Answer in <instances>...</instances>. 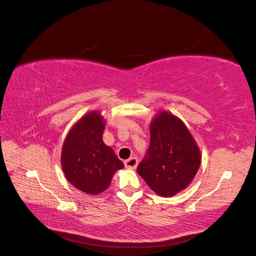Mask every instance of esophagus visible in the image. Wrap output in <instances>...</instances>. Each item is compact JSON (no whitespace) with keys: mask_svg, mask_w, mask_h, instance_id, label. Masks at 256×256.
Wrapping results in <instances>:
<instances>
[{"mask_svg":"<svg viewBox=\"0 0 256 256\" xmlns=\"http://www.w3.org/2000/svg\"><path fill=\"white\" fill-rule=\"evenodd\" d=\"M138 161L136 157H131L125 161V166L127 168H136L138 166Z\"/></svg>","mask_w":256,"mask_h":256,"instance_id":"esophagus-1","label":"esophagus"}]
</instances>
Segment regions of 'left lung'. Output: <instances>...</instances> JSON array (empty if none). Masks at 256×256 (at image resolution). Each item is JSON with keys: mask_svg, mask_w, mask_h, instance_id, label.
<instances>
[{"mask_svg": "<svg viewBox=\"0 0 256 256\" xmlns=\"http://www.w3.org/2000/svg\"><path fill=\"white\" fill-rule=\"evenodd\" d=\"M150 128V147L136 171L157 194L172 196L194 178L200 164L198 147L173 114L159 113Z\"/></svg>", "mask_w": 256, "mask_h": 256, "instance_id": "8db88e82", "label": "left lung"}]
</instances>
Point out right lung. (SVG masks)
Segmentation results:
<instances>
[{"label":"right lung","instance_id":"right-lung-1","mask_svg":"<svg viewBox=\"0 0 256 256\" xmlns=\"http://www.w3.org/2000/svg\"><path fill=\"white\" fill-rule=\"evenodd\" d=\"M104 124L97 112H90L69 131L62 150V168L72 186L88 194L109 187L114 173L124 168L111 147L102 141Z\"/></svg>","mask_w":256,"mask_h":256}]
</instances>
